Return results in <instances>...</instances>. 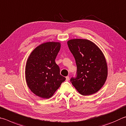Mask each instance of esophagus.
<instances>
[{
	"label": "esophagus",
	"instance_id": "esophagus-1",
	"mask_svg": "<svg viewBox=\"0 0 126 126\" xmlns=\"http://www.w3.org/2000/svg\"><path fill=\"white\" fill-rule=\"evenodd\" d=\"M69 77L67 76L66 77V81H69Z\"/></svg>",
	"mask_w": 126,
	"mask_h": 126
}]
</instances>
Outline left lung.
I'll use <instances>...</instances> for the list:
<instances>
[{"instance_id":"1","label":"left lung","mask_w":126,"mask_h":126,"mask_svg":"<svg viewBox=\"0 0 126 126\" xmlns=\"http://www.w3.org/2000/svg\"><path fill=\"white\" fill-rule=\"evenodd\" d=\"M77 67L76 78L70 81L82 95L97 92L107 77V65L104 54L94 43L85 39H72L67 42Z\"/></svg>"}]
</instances>
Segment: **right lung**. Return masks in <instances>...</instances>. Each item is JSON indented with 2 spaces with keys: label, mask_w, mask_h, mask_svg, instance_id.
Instances as JSON below:
<instances>
[{
  "label": "right lung",
  "mask_w": 126,
  "mask_h": 126,
  "mask_svg": "<svg viewBox=\"0 0 126 126\" xmlns=\"http://www.w3.org/2000/svg\"><path fill=\"white\" fill-rule=\"evenodd\" d=\"M60 48V42L43 43L35 48L27 59L25 67L27 85L33 94L43 99L52 97L65 80L55 62Z\"/></svg>",
  "instance_id": "add662e5"
}]
</instances>
